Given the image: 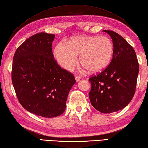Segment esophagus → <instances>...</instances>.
<instances>
[{
  "label": "esophagus",
  "mask_w": 148,
  "mask_h": 148,
  "mask_svg": "<svg viewBox=\"0 0 148 148\" xmlns=\"http://www.w3.org/2000/svg\"><path fill=\"white\" fill-rule=\"evenodd\" d=\"M81 78H82V77L79 76H76V77H75V79H76V81L77 82H79V81L81 79Z\"/></svg>",
  "instance_id": "esophagus-1"
}]
</instances>
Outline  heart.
Listing matches in <instances>:
<instances>
[{
    "mask_svg": "<svg viewBox=\"0 0 148 148\" xmlns=\"http://www.w3.org/2000/svg\"><path fill=\"white\" fill-rule=\"evenodd\" d=\"M114 43L107 36L81 35L72 37L66 45L60 43L54 54L63 68L71 71L74 67L77 57L86 71L91 74L103 71L111 63L114 56Z\"/></svg>",
    "mask_w": 148,
    "mask_h": 148,
    "instance_id": "heart-1",
    "label": "heart"
}]
</instances>
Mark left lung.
Here are the masks:
<instances>
[{"mask_svg": "<svg viewBox=\"0 0 148 148\" xmlns=\"http://www.w3.org/2000/svg\"><path fill=\"white\" fill-rule=\"evenodd\" d=\"M112 39L114 56L108 67L89 79V99L103 114L118 112L128 105L135 94L138 74V60L132 45L114 31L104 30Z\"/></svg>", "mask_w": 148, "mask_h": 148, "instance_id": "8db88e82", "label": "left lung"}]
</instances>
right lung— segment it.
Instances as JSON below:
<instances>
[{
  "label": "right lung",
  "mask_w": 148,
  "mask_h": 148,
  "mask_svg": "<svg viewBox=\"0 0 148 148\" xmlns=\"http://www.w3.org/2000/svg\"><path fill=\"white\" fill-rule=\"evenodd\" d=\"M55 34L39 33L29 38L13 56L12 83L24 108L38 116L52 118L65 112L76 80L58 64L52 53Z\"/></svg>",
  "instance_id": "obj_1"
}]
</instances>
